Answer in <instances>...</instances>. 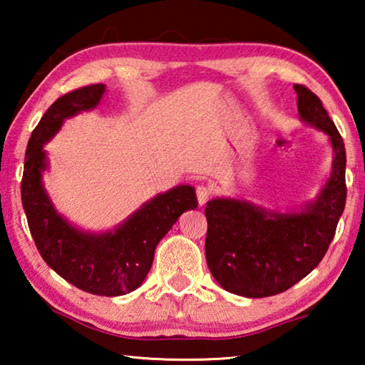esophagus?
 <instances>
[{"instance_id": "1", "label": "esophagus", "mask_w": 365, "mask_h": 365, "mask_svg": "<svg viewBox=\"0 0 365 365\" xmlns=\"http://www.w3.org/2000/svg\"><path fill=\"white\" fill-rule=\"evenodd\" d=\"M209 196H211V188H209L207 185H205V183L197 185V187H196V197H197V202H200V206L205 205Z\"/></svg>"}]
</instances>
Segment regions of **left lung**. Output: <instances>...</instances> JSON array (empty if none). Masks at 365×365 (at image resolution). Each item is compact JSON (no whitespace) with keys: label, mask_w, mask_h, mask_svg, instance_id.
I'll return each mask as SVG.
<instances>
[{"label":"left lung","mask_w":365,"mask_h":365,"mask_svg":"<svg viewBox=\"0 0 365 365\" xmlns=\"http://www.w3.org/2000/svg\"><path fill=\"white\" fill-rule=\"evenodd\" d=\"M301 120L329 135L331 174L317 200L301 212H270L248 201L207 202L206 261L219 285L245 298L287 292L317 267L335 237L346 202V151L317 95L294 85Z\"/></svg>","instance_id":"obj_1"}]
</instances>
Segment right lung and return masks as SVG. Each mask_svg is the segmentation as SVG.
I'll list each match as a JSON object with an SVG mask.
<instances>
[{
	"mask_svg": "<svg viewBox=\"0 0 365 365\" xmlns=\"http://www.w3.org/2000/svg\"><path fill=\"white\" fill-rule=\"evenodd\" d=\"M106 85L96 83L58 98L32 132L21 183L22 206L36 250L58 275L86 293L120 296L137 289L151 269L154 250L180 215L195 209V188L180 185L145 202L114 232L86 233L58 214L46 195L43 150L64 119L100 104Z\"/></svg>",
	"mask_w": 365,
	"mask_h": 365,
	"instance_id": "add662e5",
	"label": "right lung"
}]
</instances>
